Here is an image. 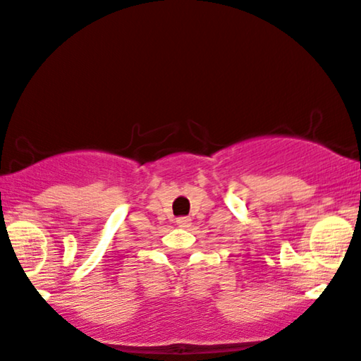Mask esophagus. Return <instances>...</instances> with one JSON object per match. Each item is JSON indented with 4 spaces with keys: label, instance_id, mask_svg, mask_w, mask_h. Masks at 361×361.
Here are the masks:
<instances>
[{
    "label": "esophagus",
    "instance_id": "obj_1",
    "mask_svg": "<svg viewBox=\"0 0 361 361\" xmlns=\"http://www.w3.org/2000/svg\"><path fill=\"white\" fill-rule=\"evenodd\" d=\"M176 224L180 226V228H188V226L191 224V219L190 218H185V216H183V218H178L176 219Z\"/></svg>",
    "mask_w": 361,
    "mask_h": 361
}]
</instances>
